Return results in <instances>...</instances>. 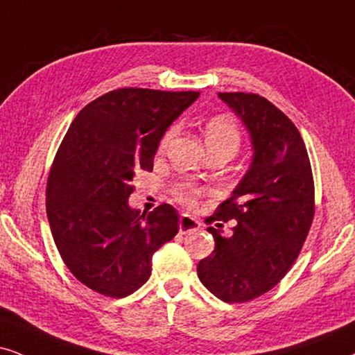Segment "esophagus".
I'll return each mask as SVG.
<instances>
[{"label":"esophagus","mask_w":355,"mask_h":355,"mask_svg":"<svg viewBox=\"0 0 355 355\" xmlns=\"http://www.w3.org/2000/svg\"><path fill=\"white\" fill-rule=\"evenodd\" d=\"M201 227V223L198 219L191 218L190 214H182L180 218V232L182 234H188V232H195Z\"/></svg>","instance_id":"esophagus-1"}]
</instances>
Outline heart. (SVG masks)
Instances as JSON below:
<instances>
[{"mask_svg":"<svg viewBox=\"0 0 355 355\" xmlns=\"http://www.w3.org/2000/svg\"><path fill=\"white\" fill-rule=\"evenodd\" d=\"M172 136L173 129L165 132L162 142H160V149H164V147L168 144ZM205 141L209 152L227 150L234 155L241 146L239 125H237L236 121L230 118V116H214V118H211L208 123L205 124ZM175 196H177V200L182 201L183 205L195 206L196 201H198L200 190L196 187L190 185V183H182V185L175 188Z\"/></svg>","mask_w":355,"mask_h":355,"instance_id":"b5f03b06","label":"heart"}]
</instances>
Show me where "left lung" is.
Here are the masks:
<instances>
[{
  "mask_svg": "<svg viewBox=\"0 0 355 355\" xmlns=\"http://www.w3.org/2000/svg\"><path fill=\"white\" fill-rule=\"evenodd\" d=\"M252 139V164L209 221L236 219L231 236L208 227L214 250L198 278L226 303H245L272 290L290 270L315 216V183L302 134L255 93H218ZM219 226V224H216Z\"/></svg>",
  "mask_w": 355,
  "mask_h": 355,
  "instance_id": "left-lung-1",
  "label": "left lung"
}]
</instances>
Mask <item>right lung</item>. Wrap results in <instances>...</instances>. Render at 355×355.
I'll return each instance as SVG.
<instances>
[{
  "label": "right lung",
  "instance_id": "1",
  "mask_svg": "<svg viewBox=\"0 0 355 355\" xmlns=\"http://www.w3.org/2000/svg\"><path fill=\"white\" fill-rule=\"evenodd\" d=\"M198 92L119 88L88 103L70 124L47 180V218L77 280L111 298L149 280L152 255L178 232V213L129 208L134 175L150 172L168 125Z\"/></svg>",
  "mask_w": 355,
  "mask_h": 355
}]
</instances>
